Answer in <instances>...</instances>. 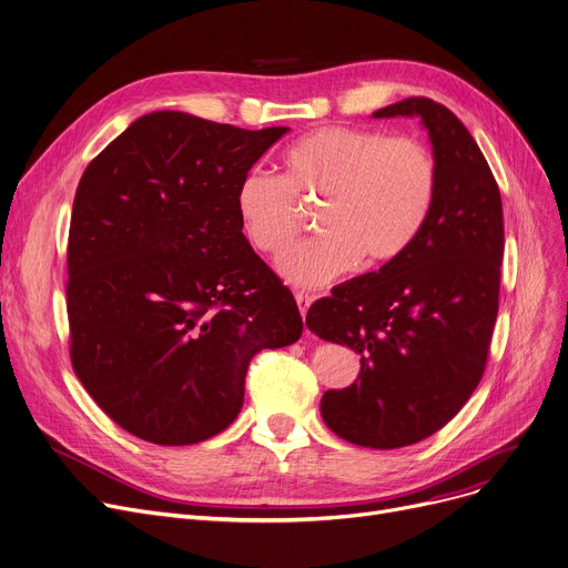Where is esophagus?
<instances>
[{
    "label": "esophagus",
    "mask_w": 568,
    "mask_h": 568,
    "mask_svg": "<svg viewBox=\"0 0 568 568\" xmlns=\"http://www.w3.org/2000/svg\"><path fill=\"white\" fill-rule=\"evenodd\" d=\"M295 302H297V310H300V314H302V318H304V316H307L310 307H312V302H314V295H310V293H304V291H297V293H295Z\"/></svg>",
    "instance_id": "esophagus-1"
}]
</instances>
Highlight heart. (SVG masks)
Instances as JSON below:
<instances>
[{
    "label": "heart",
    "mask_w": 568,
    "mask_h": 568,
    "mask_svg": "<svg viewBox=\"0 0 568 568\" xmlns=\"http://www.w3.org/2000/svg\"><path fill=\"white\" fill-rule=\"evenodd\" d=\"M282 180L252 170L236 186L243 239L264 256L284 254L300 236L304 215L318 206L321 239L280 261V273L300 286H321L362 258L379 266L398 258L420 234L439 189L432 150L375 129L321 126L282 156Z\"/></svg>",
    "instance_id": "b5f03b06"
}]
</instances>
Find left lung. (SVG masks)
<instances>
[{
	"label": "left lung",
	"mask_w": 568,
	"mask_h": 568,
	"mask_svg": "<svg viewBox=\"0 0 568 568\" xmlns=\"http://www.w3.org/2000/svg\"><path fill=\"white\" fill-rule=\"evenodd\" d=\"M373 115L423 120L439 168L436 200L398 258L316 300L307 327L362 355L357 382L323 396V420L345 442L388 450L442 429L483 379L505 227L494 172L450 109L407 98Z\"/></svg>",
	"instance_id": "obj_1"
}]
</instances>
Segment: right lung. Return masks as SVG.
<instances>
[{
    "label": "right lung",
    "instance_id": "right-lung-1",
    "mask_svg": "<svg viewBox=\"0 0 568 568\" xmlns=\"http://www.w3.org/2000/svg\"><path fill=\"white\" fill-rule=\"evenodd\" d=\"M286 132L154 111L83 170L68 239L70 359L100 409L143 442L223 432L250 359L302 334L293 293L243 239L234 204Z\"/></svg>",
    "mask_w": 568,
    "mask_h": 568
}]
</instances>
